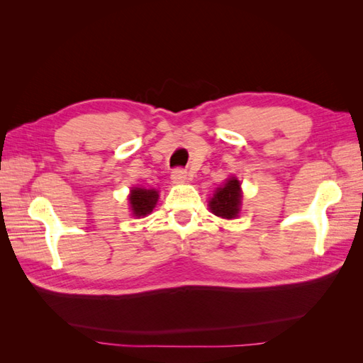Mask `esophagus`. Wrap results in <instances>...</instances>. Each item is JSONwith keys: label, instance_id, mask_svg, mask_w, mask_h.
Returning a JSON list of instances; mask_svg holds the SVG:
<instances>
[{"label": "esophagus", "instance_id": "esophagus-1", "mask_svg": "<svg viewBox=\"0 0 363 363\" xmlns=\"http://www.w3.org/2000/svg\"><path fill=\"white\" fill-rule=\"evenodd\" d=\"M171 180L174 182V183H184L186 180H188V174H186V171L184 169H182V168H177V169H174L172 172H171Z\"/></svg>", "mask_w": 363, "mask_h": 363}]
</instances>
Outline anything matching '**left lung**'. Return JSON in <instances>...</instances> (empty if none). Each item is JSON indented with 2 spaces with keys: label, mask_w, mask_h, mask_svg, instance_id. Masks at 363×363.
Returning <instances> with one entry per match:
<instances>
[{
  "label": "left lung",
  "mask_w": 363,
  "mask_h": 363,
  "mask_svg": "<svg viewBox=\"0 0 363 363\" xmlns=\"http://www.w3.org/2000/svg\"><path fill=\"white\" fill-rule=\"evenodd\" d=\"M240 196V183L233 177L227 180L223 188H218L213 199L208 201V207L216 216L232 219L239 213Z\"/></svg>",
  "instance_id": "1"
}]
</instances>
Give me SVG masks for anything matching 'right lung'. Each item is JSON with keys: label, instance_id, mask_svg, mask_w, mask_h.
I'll return each instance as SVG.
<instances>
[{"label": "right lung", "instance_id": "add662e5", "mask_svg": "<svg viewBox=\"0 0 363 363\" xmlns=\"http://www.w3.org/2000/svg\"><path fill=\"white\" fill-rule=\"evenodd\" d=\"M159 199V194L155 189L135 188L130 194V207L135 216H147L152 212Z\"/></svg>", "mask_w": 363, "mask_h": 363}]
</instances>
